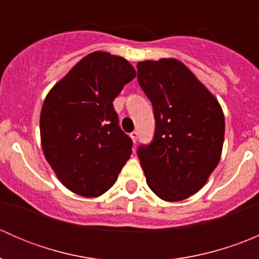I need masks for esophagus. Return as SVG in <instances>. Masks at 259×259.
<instances>
[{"label": "esophagus", "instance_id": "obj_1", "mask_svg": "<svg viewBox=\"0 0 259 259\" xmlns=\"http://www.w3.org/2000/svg\"><path fill=\"white\" fill-rule=\"evenodd\" d=\"M130 137H132V139H133V143H137V140H138V137H139V134H138V132H133L132 134H130Z\"/></svg>", "mask_w": 259, "mask_h": 259}]
</instances>
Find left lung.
I'll return each instance as SVG.
<instances>
[{
    "label": "left lung",
    "mask_w": 259,
    "mask_h": 259,
    "mask_svg": "<svg viewBox=\"0 0 259 259\" xmlns=\"http://www.w3.org/2000/svg\"><path fill=\"white\" fill-rule=\"evenodd\" d=\"M137 67L155 117L153 142L138 149L146 183L166 202L187 199L207 183L221 160L223 110L179 60H146Z\"/></svg>",
    "instance_id": "obj_1"
}]
</instances>
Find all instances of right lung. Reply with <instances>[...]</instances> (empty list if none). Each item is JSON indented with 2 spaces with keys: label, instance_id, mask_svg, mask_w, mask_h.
<instances>
[{
  "label": "right lung",
  "instance_id": "obj_1",
  "mask_svg": "<svg viewBox=\"0 0 259 259\" xmlns=\"http://www.w3.org/2000/svg\"><path fill=\"white\" fill-rule=\"evenodd\" d=\"M137 71L124 57L95 51L81 59L44 101V155L69 190L93 198L116 182L133 142L119 126L113 101Z\"/></svg>",
  "mask_w": 259,
  "mask_h": 259
}]
</instances>
